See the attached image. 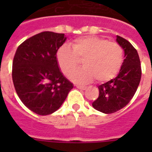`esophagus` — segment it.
<instances>
[{
	"label": "esophagus",
	"instance_id": "esophagus-1",
	"mask_svg": "<svg viewBox=\"0 0 152 152\" xmlns=\"http://www.w3.org/2000/svg\"><path fill=\"white\" fill-rule=\"evenodd\" d=\"M76 88H79V89H80L82 91H84L87 89V87H84V86H80V85H76Z\"/></svg>",
	"mask_w": 152,
	"mask_h": 152
}]
</instances>
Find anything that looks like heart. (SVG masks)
<instances>
[{
  "label": "heart",
  "instance_id": "1",
  "mask_svg": "<svg viewBox=\"0 0 152 152\" xmlns=\"http://www.w3.org/2000/svg\"><path fill=\"white\" fill-rule=\"evenodd\" d=\"M61 71L66 76L77 69L83 60L84 68L74 72L70 78L78 83H88L96 79L103 83L119 72L123 62V50L114 42L96 36L75 39L69 46L58 49L56 54Z\"/></svg>",
  "mask_w": 152,
  "mask_h": 152
}]
</instances>
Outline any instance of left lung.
Returning <instances> with one entry per match:
<instances>
[{
	"instance_id": "obj_1",
	"label": "left lung",
	"mask_w": 152,
	"mask_h": 152,
	"mask_svg": "<svg viewBox=\"0 0 152 152\" xmlns=\"http://www.w3.org/2000/svg\"><path fill=\"white\" fill-rule=\"evenodd\" d=\"M116 42L125 53L118 76L98 88L99 98L92 106L104 113H112L125 107L134 96L141 79L140 61L137 50L126 39L117 35Z\"/></svg>"
}]
</instances>
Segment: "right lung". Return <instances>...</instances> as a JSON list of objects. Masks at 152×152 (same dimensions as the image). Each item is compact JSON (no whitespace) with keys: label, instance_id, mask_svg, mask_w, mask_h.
Masks as SVG:
<instances>
[{"label":"right lung","instance_id":"add662e5","mask_svg":"<svg viewBox=\"0 0 152 152\" xmlns=\"http://www.w3.org/2000/svg\"><path fill=\"white\" fill-rule=\"evenodd\" d=\"M66 39L64 34L42 32L23 42L14 56L15 91L23 103L39 115L57 110L73 88L60 70L56 57Z\"/></svg>","mask_w":152,"mask_h":152}]
</instances>
